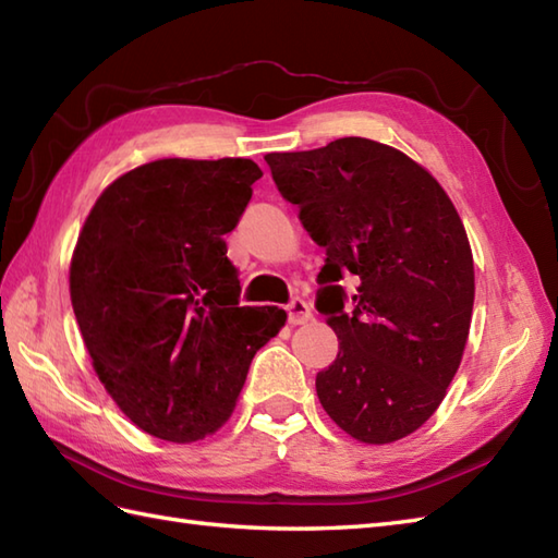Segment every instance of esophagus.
I'll return each instance as SVG.
<instances>
[{"label":"esophagus","mask_w":558,"mask_h":558,"mask_svg":"<svg viewBox=\"0 0 558 558\" xmlns=\"http://www.w3.org/2000/svg\"><path fill=\"white\" fill-rule=\"evenodd\" d=\"M312 318V306L306 304L304 300L294 298L290 304H288V322L292 326H300V324H306Z\"/></svg>","instance_id":"esophagus-1"}]
</instances>
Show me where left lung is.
<instances>
[{
    "instance_id": "8db88e82",
    "label": "left lung",
    "mask_w": 558,
    "mask_h": 558,
    "mask_svg": "<svg viewBox=\"0 0 558 558\" xmlns=\"http://www.w3.org/2000/svg\"><path fill=\"white\" fill-rule=\"evenodd\" d=\"M282 198L326 248L316 310L340 350L316 374L328 417L362 444H393L441 405L465 350L475 266L448 194L405 153L348 136L268 153ZM354 275L347 298L337 282Z\"/></svg>"
}]
</instances>
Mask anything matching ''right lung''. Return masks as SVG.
<instances>
[{
	"instance_id": "obj_1",
	"label": "right lung",
	"mask_w": 558,
	"mask_h": 558,
	"mask_svg": "<svg viewBox=\"0 0 558 558\" xmlns=\"http://www.w3.org/2000/svg\"><path fill=\"white\" fill-rule=\"evenodd\" d=\"M264 174L254 160L162 158L114 180L71 256L69 292L93 369L138 429L198 441L228 422L278 306H240L222 236Z\"/></svg>"
}]
</instances>
